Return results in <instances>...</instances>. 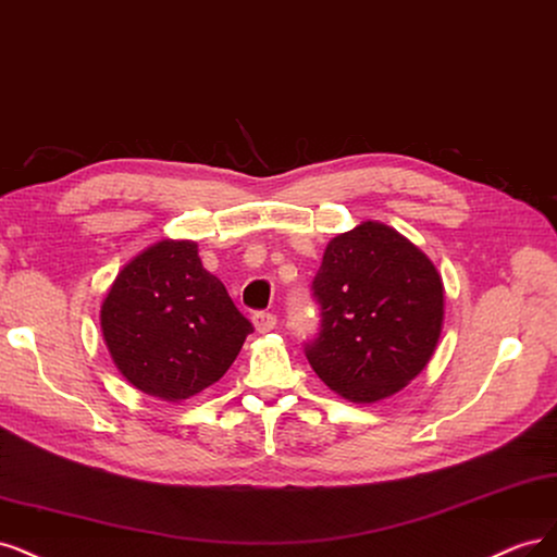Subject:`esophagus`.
I'll list each match as a JSON object with an SVG mask.
<instances>
[{"label":"esophagus","instance_id":"1","mask_svg":"<svg viewBox=\"0 0 557 557\" xmlns=\"http://www.w3.org/2000/svg\"><path fill=\"white\" fill-rule=\"evenodd\" d=\"M252 321H255V329L259 333H271L277 324V317L273 312H255Z\"/></svg>","mask_w":557,"mask_h":557}]
</instances>
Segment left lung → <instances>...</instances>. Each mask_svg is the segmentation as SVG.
<instances>
[{"label": "left lung", "instance_id": "obj_1", "mask_svg": "<svg viewBox=\"0 0 557 557\" xmlns=\"http://www.w3.org/2000/svg\"><path fill=\"white\" fill-rule=\"evenodd\" d=\"M321 329L305 356L337 396L376 403L405 388L433 356L444 284L396 228L361 222L335 236L312 282Z\"/></svg>", "mask_w": 557, "mask_h": 557}]
</instances>
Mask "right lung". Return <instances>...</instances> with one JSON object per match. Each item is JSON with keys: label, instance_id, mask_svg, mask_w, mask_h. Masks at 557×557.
I'll use <instances>...</instances> for the list:
<instances>
[{"label": "right lung", "instance_id": "add662e5", "mask_svg": "<svg viewBox=\"0 0 557 557\" xmlns=\"http://www.w3.org/2000/svg\"><path fill=\"white\" fill-rule=\"evenodd\" d=\"M117 370L148 396L183 403L224 376L252 333L191 240H159L117 273L101 305Z\"/></svg>", "mask_w": 557, "mask_h": 557}]
</instances>
